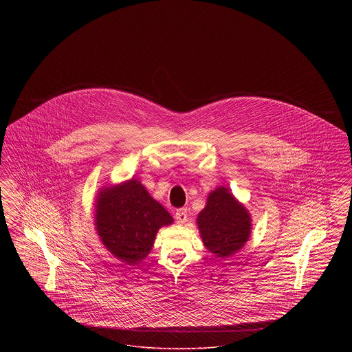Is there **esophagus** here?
<instances>
[{"mask_svg":"<svg viewBox=\"0 0 352 352\" xmlns=\"http://www.w3.org/2000/svg\"><path fill=\"white\" fill-rule=\"evenodd\" d=\"M175 219L179 224H184V221L187 220V208H178L175 211Z\"/></svg>","mask_w":352,"mask_h":352,"instance_id":"esophagus-1","label":"esophagus"}]
</instances>
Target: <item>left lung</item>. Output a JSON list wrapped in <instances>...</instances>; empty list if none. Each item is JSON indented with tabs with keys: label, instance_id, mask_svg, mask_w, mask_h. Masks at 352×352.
Returning <instances> with one entry per match:
<instances>
[{
	"label": "left lung",
	"instance_id": "1",
	"mask_svg": "<svg viewBox=\"0 0 352 352\" xmlns=\"http://www.w3.org/2000/svg\"><path fill=\"white\" fill-rule=\"evenodd\" d=\"M198 227L207 250L218 257H227L248 240L251 218L227 188L219 187L210 194L206 207L198 215Z\"/></svg>",
	"mask_w": 352,
	"mask_h": 352
}]
</instances>
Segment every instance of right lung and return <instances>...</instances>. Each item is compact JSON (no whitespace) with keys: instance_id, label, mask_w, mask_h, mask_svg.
<instances>
[{"instance_id":"add662e5","label":"right lung","mask_w":352,"mask_h":352,"mask_svg":"<svg viewBox=\"0 0 352 352\" xmlns=\"http://www.w3.org/2000/svg\"><path fill=\"white\" fill-rule=\"evenodd\" d=\"M173 223L168 211L145 187L131 179L101 191L96 204V230L105 248L125 264L148 256L157 231Z\"/></svg>"}]
</instances>
